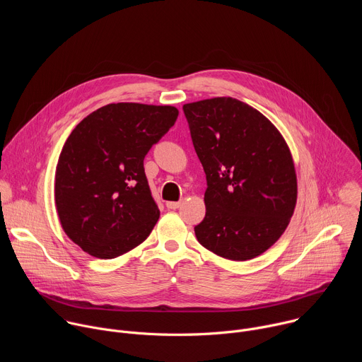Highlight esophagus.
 Wrapping results in <instances>:
<instances>
[{"mask_svg":"<svg viewBox=\"0 0 362 362\" xmlns=\"http://www.w3.org/2000/svg\"><path fill=\"white\" fill-rule=\"evenodd\" d=\"M166 206L169 209H179L182 206V202H166Z\"/></svg>","mask_w":362,"mask_h":362,"instance_id":"obj_1","label":"esophagus"}]
</instances>
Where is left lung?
Wrapping results in <instances>:
<instances>
[{
	"label": "left lung",
	"instance_id": "obj_1",
	"mask_svg": "<svg viewBox=\"0 0 362 362\" xmlns=\"http://www.w3.org/2000/svg\"><path fill=\"white\" fill-rule=\"evenodd\" d=\"M206 173V215L194 226L202 246L230 261H247L285 232L296 204L289 147L257 110L232 97L183 106Z\"/></svg>",
	"mask_w": 362,
	"mask_h": 362
}]
</instances>
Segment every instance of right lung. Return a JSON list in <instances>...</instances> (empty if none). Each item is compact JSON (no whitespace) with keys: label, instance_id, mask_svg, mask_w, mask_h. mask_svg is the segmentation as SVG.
<instances>
[{"label":"right lung","instance_id":"add662e5","mask_svg":"<svg viewBox=\"0 0 362 362\" xmlns=\"http://www.w3.org/2000/svg\"><path fill=\"white\" fill-rule=\"evenodd\" d=\"M172 106L113 103L83 119L56 169V208L67 236L84 252L113 259L139 246L160 212L143 160L175 124Z\"/></svg>","mask_w":362,"mask_h":362}]
</instances>
